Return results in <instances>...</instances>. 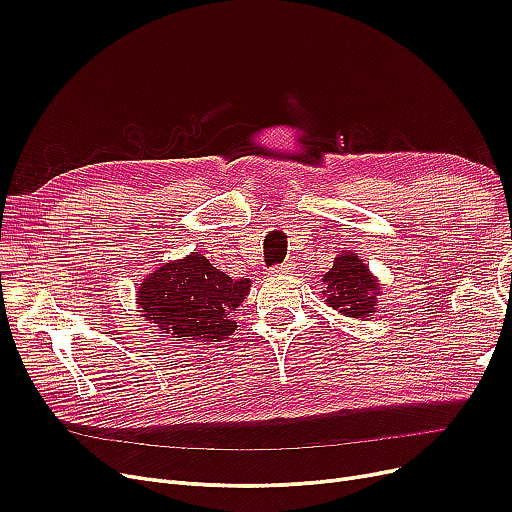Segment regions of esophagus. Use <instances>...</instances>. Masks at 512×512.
<instances>
[{
	"mask_svg": "<svg viewBox=\"0 0 512 512\" xmlns=\"http://www.w3.org/2000/svg\"><path fill=\"white\" fill-rule=\"evenodd\" d=\"M288 270H290L288 263H280V265H274V267H272L270 274H272V276H284Z\"/></svg>",
	"mask_w": 512,
	"mask_h": 512,
	"instance_id": "1",
	"label": "esophagus"
}]
</instances>
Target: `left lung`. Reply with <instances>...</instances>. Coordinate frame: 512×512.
I'll use <instances>...</instances> for the list:
<instances>
[{"label":"left lung","instance_id":"left-lung-1","mask_svg":"<svg viewBox=\"0 0 512 512\" xmlns=\"http://www.w3.org/2000/svg\"><path fill=\"white\" fill-rule=\"evenodd\" d=\"M326 303L346 317H369L382 297L380 284L369 267L355 255L342 253L324 276Z\"/></svg>","mask_w":512,"mask_h":512}]
</instances>
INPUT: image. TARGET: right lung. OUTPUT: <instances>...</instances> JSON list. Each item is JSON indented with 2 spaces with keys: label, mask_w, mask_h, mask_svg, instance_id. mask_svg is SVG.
<instances>
[{
  "label": "right lung",
  "mask_w": 512,
  "mask_h": 512,
  "mask_svg": "<svg viewBox=\"0 0 512 512\" xmlns=\"http://www.w3.org/2000/svg\"><path fill=\"white\" fill-rule=\"evenodd\" d=\"M249 288V278L232 280L193 253L151 274L139 288V307L149 324L172 338L220 342L234 332L232 313Z\"/></svg>",
  "instance_id": "right-lung-1"
}]
</instances>
